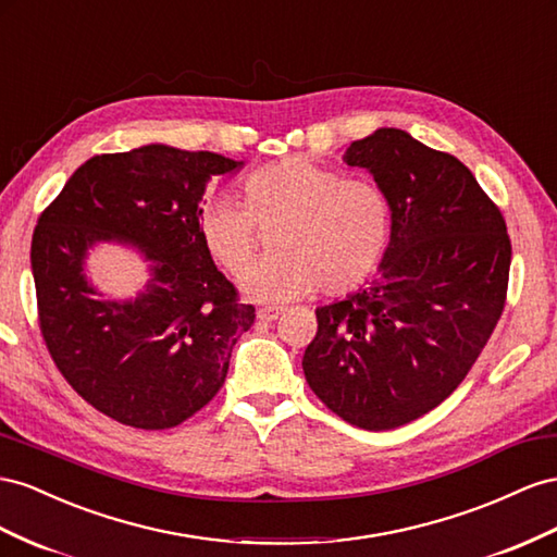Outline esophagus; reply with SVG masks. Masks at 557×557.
<instances>
[{"mask_svg": "<svg viewBox=\"0 0 557 557\" xmlns=\"http://www.w3.org/2000/svg\"><path fill=\"white\" fill-rule=\"evenodd\" d=\"M281 313H283V309H278V307H262V309L258 311V319L264 321V323H272V321L278 319Z\"/></svg>", "mask_w": 557, "mask_h": 557, "instance_id": "esophagus-1", "label": "esophagus"}]
</instances>
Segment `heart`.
<instances>
[{
	"instance_id": "obj_1",
	"label": "heart",
	"mask_w": 557,
	"mask_h": 557,
	"mask_svg": "<svg viewBox=\"0 0 557 557\" xmlns=\"http://www.w3.org/2000/svg\"><path fill=\"white\" fill-rule=\"evenodd\" d=\"M244 206L208 199L197 232L224 272L244 276L258 258V227L278 224L274 258L244 278L258 299H295L319 285L325 295L358 288L380 267L391 238V206L384 189L363 177L283 159L252 171L242 185Z\"/></svg>"
}]
</instances>
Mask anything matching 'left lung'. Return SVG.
<instances>
[{
	"instance_id": "1",
	"label": "left lung",
	"mask_w": 557,
	"mask_h": 557,
	"mask_svg": "<svg viewBox=\"0 0 557 557\" xmlns=\"http://www.w3.org/2000/svg\"><path fill=\"white\" fill-rule=\"evenodd\" d=\"M391 206L380 278L315 309L305 377L344 422L388 431L441 405L463 382L506 305L510 238L499 206L463 163L380 128L351 143Z\"/></svg>"
}]
</instances>
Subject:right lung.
<instances>
[{"mask_svg":"<svg viewBox=\"0 0 557 557\" xmlns=\"http://www.w3.org/2000/svg\"><path fill=\"white\" fill-rule=\"evenodd\" d=\"M238 166L166 145L100 154L41 210L29 260L44 344L67 384L119 424L161 431L197 414L255 323L197 232L206 180ZM102 237L140 245L156 262L133 304L98 300L81 274L85 248Z\"/></svg>","mask_w":557,"mask_h":557,"instance_id":"right-lung-1","label":"right lung"}]
</instances>
